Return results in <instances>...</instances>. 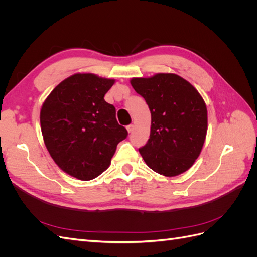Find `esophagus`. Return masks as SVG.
I'll return each mask as SVG.
<instances>
[{"mask_svg":"<svg viewBox=\"0 0 257 257\" xmlns=\"http://www.w3.org/2000/svg\"><path fill=\"white\" fill-rule=\"evenodd\" d=\"M126 130H127L128 133H132V132H133V130H134V125H133V124H130V125H127V126H126Z\"/></svg>","mask_w":257,"mask_h":257,"instance_id":"1","label":"esophagus"}]
</instances>
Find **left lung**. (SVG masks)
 <instances>
[{
	"instance_id": "left-lung-1",
	"label": "left lung",
	"mask_w": 257,
	"mask_h": 257,
	"mask_svg": "<svg viewBox=\"0 0 257 257\" xmlns=\"http://www.w3.org/2000/svg\"><path fill=\"white\" fill-rule=\"evenodd\" d=\"M131 84L151 112L150 137L139 148L146 164L166 177L186 172L198 158L207 134L203 97L176 74L133 78Z\"/></svg>"
}]
</instances>
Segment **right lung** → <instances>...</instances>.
Segmentation results:
<instances>
[{
    "label": "right lung",
    "mask_w": 257,
    "mask_h": 257,
    "mask_svg": "<svg viewBox=\"0 0 257 257\" xmlns=\"http://www.w3.org/2000/svg\"><path fill=\"white\" fill-rule=\"evenodd\" d=\"M113 79L75 74L59 83L45 100L41 127L57 165L80 180H91L110 165L116 145L127 137L104 96Z\"/></svg>",
    "instance_id": "1"
}]
</instances>
